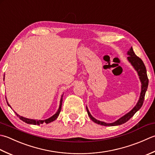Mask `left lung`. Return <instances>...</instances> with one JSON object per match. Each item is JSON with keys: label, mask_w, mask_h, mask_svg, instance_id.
I'll use <instances>...</instances> for the list:
<instances>
[{"label": "left lung", "mask_w": 155, "mask_h": 155, "mask_svg": "<svg viewBox=\"0 0 155 155\" xmlns=\"http://www.w3.org/2000/svg\"><path fill=\"white\" fill-rule=\"evenodd\" d=\"M127 54L128 55V57L127 58L128 61L130 63L131 65L133 66V68H134L135 70L137 71L138 75V76H139V79L141 82V92H140L139 100H138L137 105H136L130 112L126 114H125L124 116H123L117 120L115 121L114 122H112V123H106L102 121L97 120V119L94 118L93 116L91 115L90 112H89V110H88L86 106V110H87V114L89 116V117L90 118L91 120L96 123L97 124H100V125H103L106 126H118V125L124 124V123L127 122L128 120H130L132 116L134 115V114L137 112L138 110H139L142 107V106H143L144 100L145 93H146V91L147 90L148 85V79L147 77L146 67H145L143 61H142V59L140 58H138V56L136 55L132 47L130 49V50L127 52Z\"/></svg>", "instance_id": "left-lung-1"}]
</instances>
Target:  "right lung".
Returning <instances> with one entry per match:
<instances>
[{"label":"right lung","mask_w":155,"mask_h":155,"mask_svg":"<svg viewBox=\"0 0 155 155\" xmlns=\"http://www.w3.org/2000/svg\"><path fill=\"white\" fill-rule=\"evenodd\" d=\"M4 80H5V75H4ZM64 95V94H63ZM63 95L61 96V100H60V104H59V109L58 111H57V112L54 115L52 116L51 117L49 118L48 119H46V120H33V119H29V118H25V117H23V116H21L20 115H18L17 113H16L15 112V113L16 114V115H17L18 118H19L21 120H23V122H25V123H27V124H33V125H40L41 124H43V123H46V124H49V123L53 121H54L55 120H56L57 118H58V116L60 112H61V105H62V101H63ZM8 105L11 107V106L9 105L8 103L7 102Z\"/></svg>","instance_id":"add662e5"}]
</instances>
